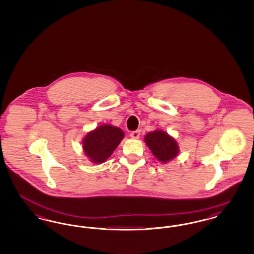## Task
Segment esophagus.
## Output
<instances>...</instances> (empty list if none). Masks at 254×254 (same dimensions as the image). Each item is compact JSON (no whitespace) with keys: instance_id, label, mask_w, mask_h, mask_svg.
Masks as SVG:
<instances>
[{"instance_id":"esophagus-1","label":"esophagus","mask_w":254,"mask_h":254,"mask_svg":"<svg viewBox=\"0 0 254 254\" xmlns=\"http://www.w3.org/2000/svg\"><path fill=\"white\" fill-rule=\"evenodd\" d=\"M130 137L132 139H139V137H140V130L132 131V132L130 133Z\"/></svg>"}]
</instances>
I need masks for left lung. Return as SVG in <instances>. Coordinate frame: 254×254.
Segmentation results:
<instances>
[{
	"instance_id": "1",
	"label": "left lung",
	"mask_w": 254,
	"mask_h": 254,
	"mask_svg": "<svg viewBox=\"0 0 254 254\" xmlns=\"http://www.w3.org/2000/svg\"><path fill=\"white\" fill-rule=\"evenodd\" d=\"M145 142L152 154L163 164H167L177 157L180 152L176 140L169 133L161 129L146 133Z\"/></svg>"
}]
</instances>
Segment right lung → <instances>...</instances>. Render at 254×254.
I'll use <instances>...</instances> for the list:
<instances>
[{"instance_id": "1", "label": "right lung", "mask_w": 254, "mask_h": 254, "mask_svg": "<svg viewBox=\"0 0 254 254\" xmlns=\"http://www.w3.org/2000/svg\"><path fill=\"white\" fill-rule=\"evenodd\" d=\"M124 137L125 133L120 127L109 124L101 125L83 138L84 153L90 162L102 164L111 156Z\"/></svg>"}]
</instances>
